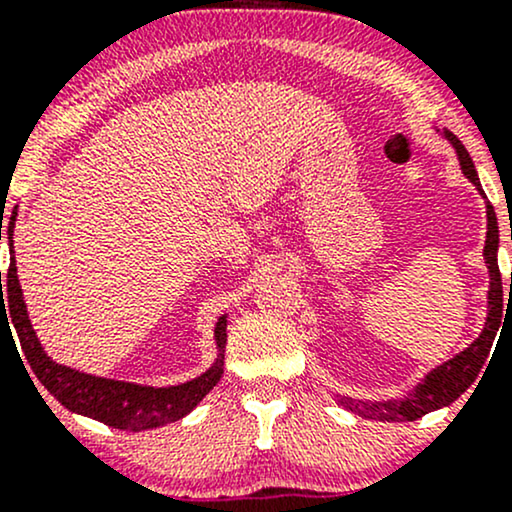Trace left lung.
I'll return each mask as SVG.
<instances>
[{"instance_id":"left-lung-1","label":"left lung","mask_w":512,"mask_h":512,"mask_svg":"<svg viewBox=\"0 0 512 512\" xmlns=\"http://www.w3.org/2000/svg\"><path fill=\"white\" fill-rule=\"evenodd\" d=\"M445 137H448L452 146L457 149L464 175L479 187V192H484L481 190L477 170H474V163L472 158H469L467 149H464V144L452 132H445ZM486 216H489V231H486L484 257L491 272V289H489V320H486V327L484 332H481V337L469 346L467 351H462L460 356H455L452 361L443 363V366L433 370V373H428L424 383L416 385V390L411 392L407 399H402V402H358V399L342 397V404L346 409L354 411L358 416H366V419H375V421H416L421 419V416H426L428 411L448 407V404L455 402V399L460 397L462 392L474 383V380H477L479 370L484 366L486 356H489L491 351L493 337H496L498 327H501V320H503V281H501V269H498V260H496L498 221H496V211H493L491 204H486ZM510 291H512V276H510Z\"/></svg>"}]
</instances>
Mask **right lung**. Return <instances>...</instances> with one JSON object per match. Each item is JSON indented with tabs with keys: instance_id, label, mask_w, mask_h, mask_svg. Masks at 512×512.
<instances>
[{
	"instance_id": "right-lung-1",
	"label": "right lung",
	"mask_w": 512,
	"mask_h": 512,
	"mask_svg": "<svg viewBox=\"0 0 512 512\" xmlns=\"http://www.w3.org/2000/svg\"><path fill=\"white\" fill-rule=\"evenodd\" d=\"M16 216V214H14ZM11 216V223L16 219ZM14 228L9 226V245ZM2 238V236H0ZM14 250V248H11ZM2 322L14 325L19 342L26 356L28 366L35 378L43 383L57 402H62L69 411L91 416L105 426L120 428V431H149V428L166 426L170 421H178L202 402L204 395L221 380L223 373V344H226V317H221L216 325V344L221 354L207 373L190 380L185 385L175 387H142L134 383H120V380L96 378V375L79 373L67 366H60L45 354L35 337L31 320L26 315V303L21 298L19 274H16V262L11 260L7 274V291H2V272H0V327ZM14 339V337H11ZM16 346V344H14Z\"/></svg>"
}]
</instances>
